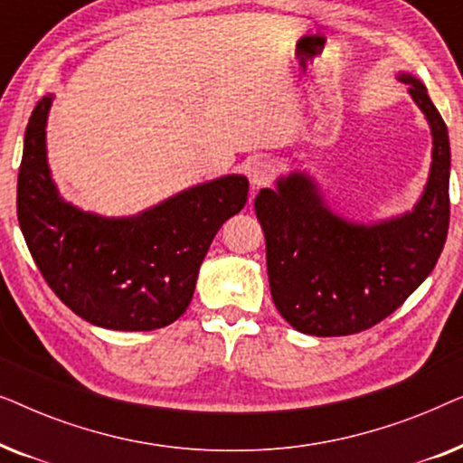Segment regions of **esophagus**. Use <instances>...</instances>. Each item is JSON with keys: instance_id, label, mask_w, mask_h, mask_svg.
<instances>
[{"instance_id": "esophagus-1", "label": "esophagus", "mask_w": 463, "mask_h": 463, "mask_svg": "<svg viewBox=\"0 0 463 463\" xmlns=\"http://www.w3.org/2000/svg\"><path fill=\"white\" fill-rule=\"evenodd\" d=\"M276 176V168L274 164L268 162V160H257L250 164L249 168V179L252 183V187L259 189V187H268L271 181H274Z\"/></svg>"}]
</instances>
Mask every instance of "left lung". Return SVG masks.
<instances>
[{"instance_id":"obj_1","label":"left lung","mask_w":463,"mask_h":463,"mask_svg":"<svg viewBox=\"0 0 463 463\" xmlns=\"http://www.w3.org/2000/svg\"><path fill=\"white\" fill-rule=\"evenodd\" d=\"M398 80L432 130V166L413 211L379 223H354L326 206L307 173L261 189L255 213L265 233L271 299L290 326L341 337L375 326L402 306L439 261L449 232L447 126L411 73Z\"/></svg>"}]
</instances>
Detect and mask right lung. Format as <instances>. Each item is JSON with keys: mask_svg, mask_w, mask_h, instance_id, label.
<instances>
[{"mask_svg": "<svg viewBox=\"0 0 463 463\" xmlns=\"http://www.w3.org/2000/svg\"><path fill=\"white\" fill-rule=\"evenodd\" d=\"M52 94L31 113L18 170V225L56 297L90 325L154 331L185 312L221 225L240 213L249 179L200 183L135 214L100 217L59 195L46 157Z\"/></svg>", "mask_w": 463, "mask_h": 463, "instance_id": "1", "label": "right lung"}]
</instances>
